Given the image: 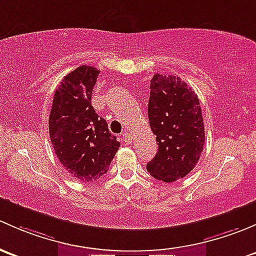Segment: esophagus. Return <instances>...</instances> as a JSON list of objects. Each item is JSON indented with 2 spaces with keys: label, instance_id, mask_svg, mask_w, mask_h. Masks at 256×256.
Listing matches in <instances>:
<instances>
[{
  "label": "esophagus",
  "instance_id": "1",
  "mask_svg": "<svg viewBox=\"0 0 256 256\" xmlns=\"http://www.w3.org/2000/svg\"><path fill=\"white\" fill-rule=\"evenodd\" d=\"M120 136H123V139H124L126 142H128V143H129V142L132 140V138H133V136H132V134L129 133L128 130H124V132H123L122 134H120Z\"/></svg>",
  "mask_w": 256,
  "mask_h": 256
}]
</instances>
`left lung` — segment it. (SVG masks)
<instances>
[{
	"label": "left lung",
	"instance_id": "1",
	"mask_svg": "<svg viewBox=\"0 0 256 256\" xmlns=\"http://www.w3.org/2000/svg\"><path fill=\"white\" fill-rule=\"evenodd\" d=\"M148 117L159 146L146 170L164 182L185 178L198 162L204 144L197 94L178 76L155 74L150 81Z\"/></svg>",
	"mask_w": 256,
	"mask_h": 256
}]
</instances>
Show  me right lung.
Wrapping results in <instances>:
<instances>
[{"label": "right lung", "mask_w": 256, "mask_h": 256, "mask_svg": "<svg viewBox=\"0 0 256 256\" xmlns=\"http://www.w3.org/2000/svg\"><path fill=\"white\" fill-rule=\"evenodd\" d=\"M100 70L81 65L64 76L54 92L49 134L62 166L78 180H97L108 170L120 142L91 104Z\"/></svg>", "instance_id": "obj_1"}]
</instances>
